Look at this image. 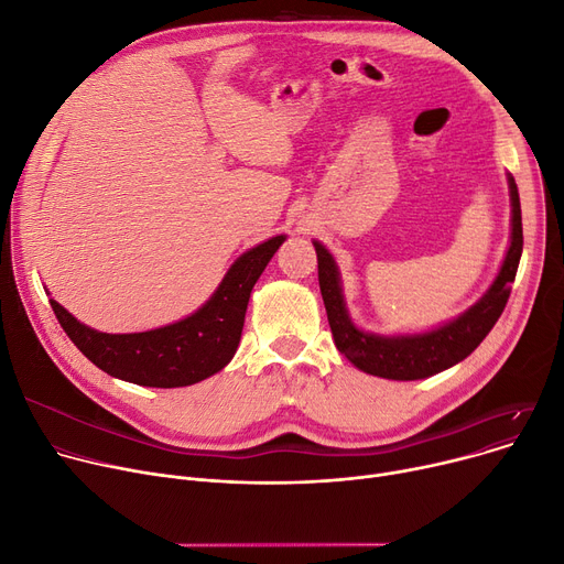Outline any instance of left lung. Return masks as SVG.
I'll return each mask as SVG.
<instances>
[{"mask_svg":"<svg viewBox=\"0 0 564 564\" xmlns=\"http://www.w3.org/2000/svg\"><path fill=\"white\" fill-rule=\"evenodd\" d=\"M508 187H510V207H512L510 247L506 251V258H502V264L494 283L487 288L482 297L470 308H466L462 315L421 334L381 336V334L364 332L361 327H357L354 319L349 317V311L345 304L336 258L322 242L313 240V247L317 253L319 292L324 300V308H327L334 343L338 351L345 354V359L349 364L375 377L413 381V379H425L457 366L485 340V336L494 329V324L498 322L502 308L508 304L510 285L517 276L521 251H523L521 203H519V189L512 173H508Z\"/></svg>","mask_w":564,"mask_h":564,"instance_id":"1","label":"left lung"}]
</instances>
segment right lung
I'll list each match as a JSON object with an SVG mask.
<instances>
[{"label": "right lung", "instance_id": "1", "mask_svg": "<svg viewBox=\"0 0 564 564\" xmlns=\"http://www.w3.org/2000/svg\"><path fill=\"white\" fill-rule=\"evenodd\" d=\"M283 242L285 235H276L245 251L210 300L160 329L105 334L86 327L58 302L50 300V306L77 349L107 375L153 389L192 387L224 370L235 357L251 290Z\"/></svg>", "mask_w": 564, "mask_h": 564}]
</instances>
